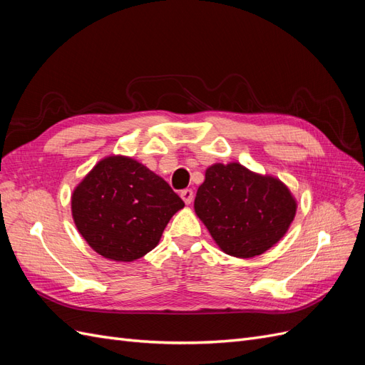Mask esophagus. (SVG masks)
I'll list each match as a JSON object with an SVG mask.
<instances>
[{
    "instance_id": "obj_1",
    "label": "esophagus",
    "mask_w": 365,
    "mask_h": 365,
    "mask_svg": "<svg viewBox=\"0 0 365 365\" xmlns=\"http://www.w3.org/2000/svg\"><path fill=\"white\" fill-rule=\"evenodd\" d=\"M193 190L192 189H184V190H181V197H182V201L189 205V204H192V201H193Z\"/></svg>"
}]
</instances>
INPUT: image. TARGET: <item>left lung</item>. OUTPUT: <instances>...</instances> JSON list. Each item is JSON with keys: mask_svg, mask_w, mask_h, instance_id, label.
Instances as JSON below:
<instances>
[{"mask_svg": "<svg viewBox=\"0 0 365 365\" xmlns=\"http://www.w3.org/2000/svg\"><path fill=\"white\" fill-rule=\"evenodd\" d=\"M297 204L282 181L237 163L213 164L195 197V212L230 256L248 259L284 236Z\"/></svg>", "mask_w": 365, "mask_h": 365, "instance_id": "obj_1", "label": "left lung"}]
</instances>
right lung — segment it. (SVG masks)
<instances>
[{
    "label": "right lung",
    "mask_w": 365,
    "mask_h": 365,
    "mask_svg": "<svg viewBox=\"0 0 365 365\" xmlns=\"http://www.w3.org/2000/svg\"><path fill=\"white\" fill-rule=\"evenodd\" d=\"M181 197L146 165L128 157L97 163L71 196L74 224L96 252L132 262L158 245Z\"/></svg>",
    "instance_id": "right-lung-1"
}]
</instances>
